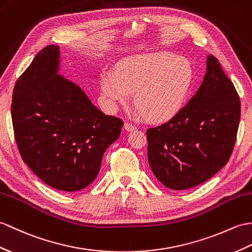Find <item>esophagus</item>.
Here are the masks:
<instances>
[{
	"mask_svg": "<svg viewBox=\"0 0 252 252\" xmlns=\"http://www.w3.org/2000/svg\"><path fill=\"white\" fill-rule=\"evenodd\" d=\"M125 128H126V131H133V130H135V128H137V127H136V126L132 125L131 122H126V124H125Z\"/></svg>",
	"mask_w": 252,
	"mask_h": 252,
	"instance_id": "34e87169",
	"label": "esophagus"
}]
</instances>
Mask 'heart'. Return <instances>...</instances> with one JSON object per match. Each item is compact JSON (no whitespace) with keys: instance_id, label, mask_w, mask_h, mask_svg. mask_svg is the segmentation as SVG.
Here are the masks:
<instances>
[{"instance_id":"heart-1","label":"heart","mask_w":252,"mask_h":252,"mask_svg":"<svg viewBox=\"0 0 252 252\" xmlns=\"http://www.w3.org/2000/svg\"><path fill=\"white\" fill-rule=\"evenodd\" d=\"M193 71L190 62L169 51L131 58L120 64L117 74L103 72L101 87L108 105L116 108L130 99L150 120L172 118L183 107L190 91Z\"/></svg>"}]
</instances>
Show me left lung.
<instances>
[{"mask_svg":"<svg viewBox=\"0 0 252 252\" xmlns=\"http://www.w3.org/2000/svg\"><path fill=\"white\" fill-rule=\"evenodd\" d=\"M241 101L216 57L188 104L147 130L148 161L158 180L173 190L200 185L223 167L235 145Z\"/></svg>","mask_w":252,"mask_h":252,"instance_id":"left-lung-1","label":"left lung"}]
</instances>
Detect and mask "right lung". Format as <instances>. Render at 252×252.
<instances>
[{
  "mask_svg": "<svg viewBox=\"0 0 252 252\" xmlns=\"http://www.w3.org/2000/svg\"><path fill=\"white\" fill-rule=\"evenodd\" d=\"M58 66V46L35 56L16 81L11 120L23 162L46 185L74 192L96 178L124 121L96 108L78 86L57 74Z\"/></svg>",
  "mask_w": 252,
  "mask_h": 252,
  "instance_id": "obj_1",
  "label": "right lung"
}]
</instances>
